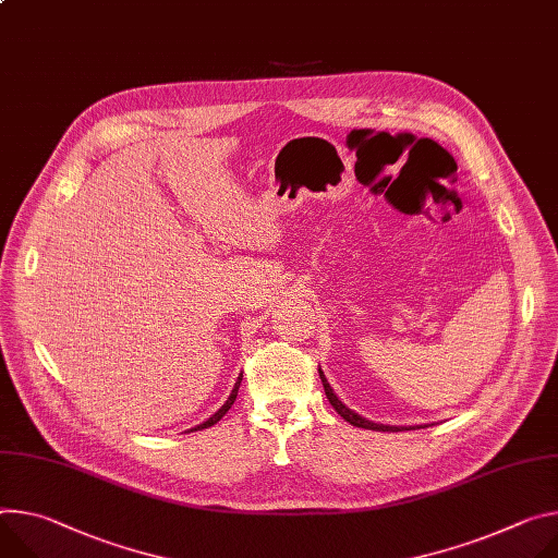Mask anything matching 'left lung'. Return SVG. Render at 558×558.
<instances>
[{
	"instance_id": "obj_1",
	"label": "left lung",
	"mask_w": 558,
	"mask_h": 558,
	"mask_svg": "<svg viewBox=\"0 0 558 558\" xmlns=\"http://www.w3.org/2000/svg\"><path fill=\"white\" fill-rule=\"evenodd\" d=\"M318 374H320V380H323V387H325V393H327V398H329V402H331V408L349 423V425H353V427H363V429H374V432H402V429H408V427H393V425H380V423H374V421H367V418H363V416H359L356 412H351L347 404H342V400L333 393V389H331V385L327 383V378H325V374L318 369ZM418 429L421 427H427V425H416ZM416 427H410V429H416Z\"/></svg>"
}]
</instances>
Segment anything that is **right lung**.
Wrapping results in <instances>:
<instances>
[{"mask_svg":"<svg viewBox=\"0 0 558 558\" xmlns=\"http://www.w3.org/2000/svg\"><path fill=\"white\" fill-rule=\"evenodd\" d=\"M240 383H242V376H240V378H238V383L233 385V391H231V396L227 398V402L222 404V408H220V410H218V412H216V414H214V416H211L209 421H205V423H199V425H197V427H193L191 432H197V429H207V427L216 425V423H218V421H220V418H222V416H225V414H227V412L231 410V404L235 402V396H238V387H240Z\"/></svg>","mask_w":558,"mask_h":558,"instance_id":"obj_1","label":"right lung"}]
</instances>
